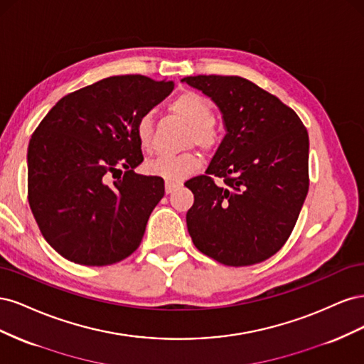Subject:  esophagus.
Wrapping results in <instances>:
<instances>
[{
	"instance_id": "34e87169",
	"label": "esophagus",
	"mask_w": 364,
	"mask_h": 364,
	"mask_svg": "<svg viewBox=\"0 0 364 364\" xmlns=\"http://www.w3.org/2000/svg\"><path fill=\"white\" fill-rule=\"evenodd\" d=\"M181 185H182L181 182H171V181H167V182H165V193L170 194V193H173L176 188H179Z\"/></svg>"
}]
</instances>
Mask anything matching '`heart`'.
I'll list each match as a JSON object with an SVG mask.
<instances>
[{
  "label": "heart",
  "mask_w": 364,
  "mask_h": 364,
  "mask_svg": "<svg viewBox=\"0 0 364 364\" xmlns=\"http://www.w3.org/2000/svg\"><path fill=\"white\" fill-rule=\"evenodd\" d=\"M170 111L190 126L186 134V144H196L202 150H211L218 141L214 127V106L202 94L183 91L174 98ZM136 138L146 151L155 150V121L151 114L141 115L136 121ZM199 158L193 153L182 155H164L147 164V171L153 176L171 182H179L199 168Z\"/></svg>",
  "instance_id": "b5f03b06"
}]
</instances>
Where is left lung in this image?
I'll return each mask as SVG.
<instances>
[{
    "instance_id": "1",
    "label": "left lung",
    "mask_w": 364,
    "mask_h": 364,
    "mask_svg": "<svg viewBox=\"0 0 364 364\" xmlns=\"http://www.w3.org/2000/svg\"><path fill=\"white\" fill-rule=\"evenodd\" d=\"M182 82L218 106L226 135L205 174L186 181L194 246L225 266H252L289 240L308 193V132L278 97L238 75ZM220 182L215 183V178Z\"/></svg>"
}]
</instances>
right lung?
I'll use <instances>...</instances> for the list:
<instances>
[{"instance_id": "1", "label": "right lung", "mask_w": 364, "mask_h": 364, "mask_svg": "<svg viewBox=\"0 0 364 364\" xmlns=\"http://www.w3.org/2000/svg\"><path fill=\"white\" fill-rule=\"evenodd\" d=\"M173 87L139 74L107 77L60 98L33 132L28 203L63 258L100 267L138 249L165 186L134 171L144 161L135 127Z\"/></svg>"}]
</instances>
